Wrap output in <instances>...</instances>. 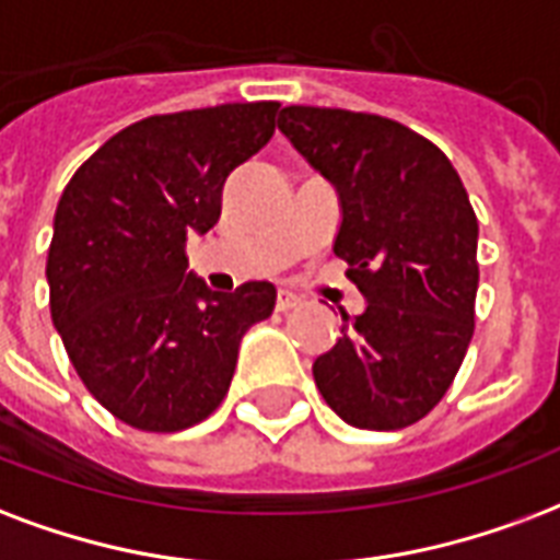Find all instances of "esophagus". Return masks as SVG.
<instances>
[{"instance_id":"obj_1","label":"esophagus","mask_w":560,"mask_h":560,"mask_svg":"<svg viewBox=\"0 0 560 560\" xmlns=\"http://www.w3.org/2000/svg\"><path fill=\"white\" fill-rule=\"evenodd\" d=\"M299 308V299L288 290H279V296H276V311H293Z\"/></svg>"}]
</instances>
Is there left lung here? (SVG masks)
I'll return each mask as SVG.
<instances>
[{
	"mask_svg": "<svg viewBox=\"0 0 560 560\" xmlns=\"http://www.w3.org/2000/svg\"><path fill=\"white\" fill-rule=\"evenodd\" d=\"M279 128L337 187L335 255L366 299L314 361L328 408L355 429L394 432L450 390L476 328L479 220L450 158L375 114L290 105Z\"/></svg>",
	"mask_w": 560,
	"mask_h": 560,
	"instance_id": "1",
	"label": "left lung"
}]
</instances>
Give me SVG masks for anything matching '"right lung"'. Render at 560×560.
<instances>
[{
    "mask_svg": "<svg viewBox=\"0 0 560 560\" xmlns=\"http://www.w3.org/2000/svg\"><path fill=\"white\" fill-rule=\"evenodd\" d=\"M279 102L155 114L75 170L55 211L49 308L93 399L140 432H182L229 394L270 281L213 293L187 272V234L220 220L234 166L270 143Z\"/></svg>",
    "mask_w": 560,
    "mask_h": 560,
    "instance_id": "add662e5",
    "label": "right lung"
}]
</instances>
